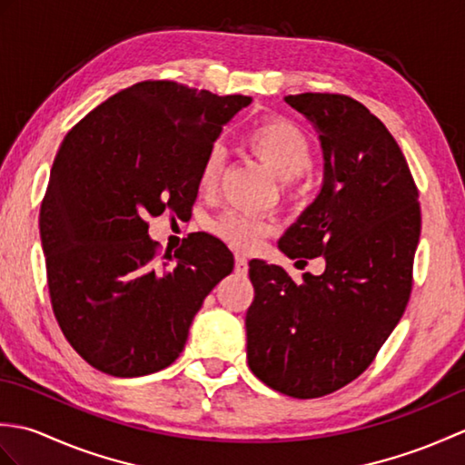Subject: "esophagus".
<instances>
[{"label":"esophagus","mask_w":465,"mask_h":465,"mask_svg":"<svg viewBox=\"0 0 465 465\" xmlns=\"http://www.w3.org/2000/svg\"><path fill=\"white\" fill-rule=\"evenodd\" d=\"M248 270H250V265H248V260H245V255H235V273L238 275H245L248 273Z\"/></svg>","instance_id":"1"}]
</instances>
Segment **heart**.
Segmentation results:
<instances>
[{"instance_id": "1", "label": "heart", "mask_w": 465, "mask_h": 465, "mask_svg": "<svg viewBox=\"0 0 465 465\" xmlns=\"http://www.w3.org/2000/svg\"><path fill=\"white\" fill-rule=\"evenodd\" d=\"M248 145L260 160L270 167L280 182H293L312 167V145L298 125L288 120H268L255 125L248 134ZM223 167V152L213 145L205 153L200 170V187L213 190L220 182ZM217 238L240 252H253L265 235L273 232V223L250 212L232 210L222 213L212 223Z\"/></svg>"}]
</instances>
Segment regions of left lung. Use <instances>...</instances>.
<instances>
[{"label":"left lung","instance_id":"obj_1","mask_svg":"<svg viewBox=\"0 0 465 465\" xmlns=\"http://www.w3.org/2000/svg\"><path fill=\"white\" fill-rule=\"evenodd\" d=\"M283 102L318 134L323 182L278 245L292 260L323 258L325 270L295 283L280 265L252 260L245 333L255 378L310 400L358 378L398 325L421 215L406 157L368 107L340 94Z\"/></svg>","mask_w":465,"mask_h":465}]
</instances>
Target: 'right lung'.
<instances>
[{
	"mask_svg": "<svg viewBox=\"0 0 465 465\" xmlns=\"http://www.w3.org/2000/svg\"><path fill=\"white\" fill-rule=\"evenodd\" d=\"M250 104L248 95L142 82L65 135L39 235L59 328L95 370L140 378L167 368L205 295L232 273V252L203 232L157 262L147 220L192 210L205 153Z\"/></svg>",
	"mask_w": 465,
	"mask_h": 465,
	"instance_id": "right-lung-1",
	"label": "right lung"
}]
</instances>
